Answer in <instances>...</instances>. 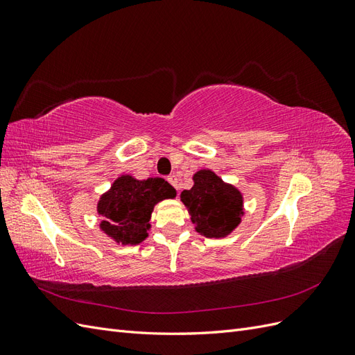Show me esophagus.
Masks as SVG:
<instances>
[{"label": "esophagus", "mask_w": 355, "mask_h": 355, "mask_svg": "<svg viewBox=\"0 0 355 355\" xmlns=\"http://www.w3.org/2000/svg\"><path fill=\"white\" fill-rule=\"evenodd\" d=\"M167 180H168V184H170L171 187L179 189V184H178V178H176V176H168Z\"/></svg>", "instance_id": "esophagus-1"}]
</instances>
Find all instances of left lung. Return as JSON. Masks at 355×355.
I'll return each instance as SVG.
<instances>
[{"label": "left lung", "mask_w": 355, "mask_h": 355, "mask_svg": "<svg viewBox=\"0 0 355 355\" xmlns=\"http://www.w3.org/2000/svg\"><path fill=\"white\" fill-rule=\"evenodd\" d=\"M194 187L182 191L180 200L188 207L196 231L207 239L227 237L241 222V192L213 173L200 170L192 178Z\"/></svg>", "instance_id": "left-lung-1"}]
</instances>
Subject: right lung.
<instances>
[{
  "label": "right lung",
  "mask_w": 355,
  "mask_h": 355,
  "mask_svg": "<svg viewBox=\"0 0 355 355\" xmlns=\"http://www.w3.org/2000/svg\"><path fill=\"white\" fill-rule=\"evenodd\" d=\"M175 197L176 189L164 179L137 180L123 175L98 202V213L103 218L101 230L124 245L142 243L151 228L149 219L155 204Z\"/></svg>",
  "instance_id": "right-lung-1"
}]
</instances>
